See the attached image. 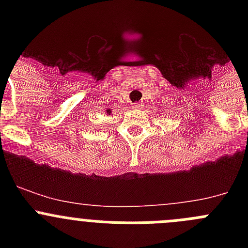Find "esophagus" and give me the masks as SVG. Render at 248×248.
<instances>
[{"label":"esophagus","instance_id":"34e87169","mask_svg":"<svg viewBox=\"0 0 248 248\" xmlns=\"http://www.w3.org/2000/svg\"><path fill=\"white\" fill-rule=\"evenodd\" d=\"M142 104L141 103H133L132 104V109H141Z\"/></svg>","mask_w":248,"mask_h":248}]
</instances>
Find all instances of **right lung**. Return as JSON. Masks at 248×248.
Returning a JSON list of instances; mask_svg holds the SVG:
<instances>
[{"mask_svg": "<svg viewBox=\"0 0 248 248\" xmlns=\"http://www.w3.org/2000/svg\"><path fill=\"white\" fill-rule=\"evenodd\" d=\"M107 112H108V114H109V112H110V109H109V110H107Z\"/></svg>", "mask_w": 248, "mask_h": 248, "instance_id": "add662e5", "label": "right lung"}]
</instances>
